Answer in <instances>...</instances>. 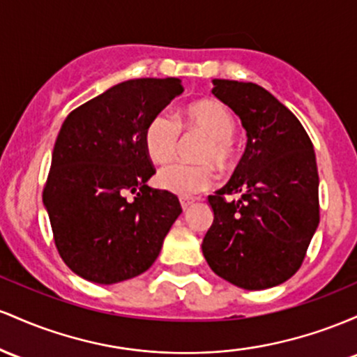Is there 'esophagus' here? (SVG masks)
Instances as JSON below:
<instances>
[{"instance_id": "1", "label": "esophagus", "mask_w": 357, "mask_h": 357, "mask_svg": "<svg viewBox=\"0 0 357 357\" xmlns=\"http://www.w3.org/2000/svg\"><path fill=\"white\" fill-rule=\"evenodd\" d=\"M192 204H194V200H190V199H180V206H182L183 211L189 209Z\"/></svg>"}]
</instances>
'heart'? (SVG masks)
<instances>
[{
    "instance_id": "heart-1",
    "label": "heart",
    "mask_w": 357,
    "mask_h": 357,
    "mask_svg": "<svg viewBox=\"0 0 357 357\" xmlns=\"http://www.w3.org/2000/svg\"><path fill=\"white\" fill-rule=\"evenodd\" d=\"M182 131L206 135V142L199 148V160L218 163L222 168L229 165L236 121L226 104L215 99L194 102L182 111L178 121L172 114H155L143 133L148 158L158 165L170 162L178 150ZM211 163H174L165 167L157 175L158 187L183 199L195 197L218 183V172Z\"/></svg>"
}]
</instances>
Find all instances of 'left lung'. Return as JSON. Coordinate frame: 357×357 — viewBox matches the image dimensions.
I'll return each instance as SVG.
<instances>
[{"mask_svg":"<svg viewBox=\"0 0 357 357\" xmlns=\"http://www.w3.org/2000/svg\"><path fill=\"white\" fill-rule=\"evenodd\" d=\"M212 94L241 118L248 145L229 182L209 195L214 222L202 253L232 285H280L302 266L320 221L314 145L297 116L258 84L214 79Z\"/></svg>","mask_w":357,"mask_h":357,"instance_id":"left-lung-1","label":"left lung"}]
</instances>
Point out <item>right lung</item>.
Returning <instances> with one entry per match:
<instances>
[{
	"label": "right lung",
	"instance_id": "obj_1",
	"mask_svg": "<svg viewBox=\"0 0 357 357\" xmlns=\"http://www.w3.org/2000/svg\"><path fill=\"white\" fill-rule=\"evenodd\" d=\"M180 79H131L70 111L55 139L43 187L55 248L74 273L111 285L153 265L182 207L151 189L143 133Z\"/></svg>",
	"mask_w": 357,
	"mask_h": 357
}]
</instances>
